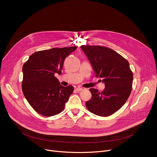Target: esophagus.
Masks as SVG:
<instances>
[{
  "mask_svg": "<svg viewBox=\"0 0 157 157\" xmlns=\"http://www.w3.org/2000/svg\"><path fill=\"white\" fill-rule=\"evenodd\" d=\"M76 90V91L79 92V91H81V90H83V88H77Z\"/></svg>",
  "mask_w": 157,
  "mask_h": 157,
  "instance_id": "34e87169",
  "label": "esophagus"
}]
</instances>
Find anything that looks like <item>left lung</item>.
<instances>
[{
	"label": "left lung",
	"mask_w": 157,
	"mask_h": 157,
	"mask_svg": "<svg viewBox=\"0 0 157 157\" xmlns=\"http://www.w3.org/2000/svg\"><path fill=\"white\" fill-rule=\"evenodd\" d=\"M97 78H102V92L90 88L92 98L86 102L87 109L100 117H108L119 110L129 97L133 74L128 62L113 49L101 46H81Z\"/></svg>",
	"instance_id": "obj_1"
}]
</instances>
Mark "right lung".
<instances>
[{"label":"right lung","instance_id":"right-lung-1","mask_svg":"<svg viewBox=\"0 0 157 157\" xmlns=\"http://www.w3.org/2000/svg\"><path fill=\"white\" fill-rule=\"evenodd\" d=\"M76 49L77 46L55 48L37 52L23 64L22 91L39 114L52 117L64 109L74 87L61 85L55 74L62 73L65 58Z\"/></svg>","mask_w":157,"mask_h":157}]
</instances>
